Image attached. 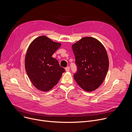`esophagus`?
<instances>
[{"label": "esophagus", "mask_w": 132, "mask_h": 132, "mask_svg": "<svg viewBox=\"0 0 132 132\" xmlns=\"http://www.w3.org/2000/svg\"><path fill=\"white\" fill-rule=\"evenodd\" d=\"M65 71H66L67 72H69V71H70V68L69 67H66L65 68Z\"/></svg>", "instance_id": "1"}]
</instances>
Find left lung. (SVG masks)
Masks as SVG:
<instances>
[{"label":"left lung","mask_w":132,"mask_h":132,"mask_svg":"<svg viewBox=\"0 0 132 132\" xmlns=\"http://www.w3.org/2000/svg\"><path fill=\"white\" fill-rule=\"evenodd\" d=\"M78 71L74 78L83 90L90 92L97 89L105 79L109 68L106 50L99 40L84 37L72 45Z\"/></svg>","instance_id":"1"}]
</instances>
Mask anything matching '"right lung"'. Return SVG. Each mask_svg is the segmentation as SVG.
Instances as JSON below:
<instances>
[{"label": "right lung", "instance_id": "obj_1", "mask_svg": "<svg viewBox=\"0 0 132 132\" xmlns=\"http://www.w3.org/2000/svg\"><path fill=\"white\" fill-rule=\"evenodd\" d=\"M45 35L35 38L29 44L25 58V67L34 86L42 92L51 90L59 82L63 72L57 60L52 57L61 46Z\"/></svg>", "mask_w": 132, "mask_h": 132}]
</instances>
